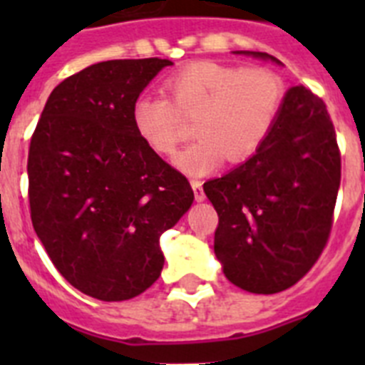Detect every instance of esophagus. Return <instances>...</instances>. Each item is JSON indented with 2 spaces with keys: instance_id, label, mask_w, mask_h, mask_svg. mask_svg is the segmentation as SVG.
<instances>
[{
  "instance_id": "obj_1",
  "label": "esophagus",
  "mask_w": 365,
  "mask_h": 365,
  "mask_svg": "<svg viewBox=\"0 0 365 365\" xmlns=\"http://www.w3.org/2000/svg\"><path fill=\"white\" fill-rule=\"evenodd\" d=\"M190 185L193 188V195H195V201L201 202L205 201V190H202V182L199 179H192L190 180Z\"/></svg>"
}]
</instances>
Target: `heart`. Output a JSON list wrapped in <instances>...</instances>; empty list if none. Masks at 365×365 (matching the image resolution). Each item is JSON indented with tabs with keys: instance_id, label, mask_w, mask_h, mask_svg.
<instances>
[{
	"instance_id": "1",
	"label": "heart",
	"mask_w": 365,
	"mask_h": 365,
	"mask_svg": "<svg viewBox=\"0 0 365 365\" xmlns=\"http://www.w3.org/2000/svg\"><path fill=\"white\" fill-rule=\"evenodd\" d=\"M163 95L135 100L131 122L155 151L172 159L197 120V143L177 159L190 175H205L227 159L241 164L269 140L282 115L285 82L267 67L197 62L168 76Z\"/></svg>"
}]
</instances>
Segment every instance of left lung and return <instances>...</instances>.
<instances>
[{
	"instance_id": "obj_1",
	"label": "left lung",
	"mask_w": 365,
	"mask_h": 365,
	"mask_svg": "<svg viewBox=\"0 0 365 365\" xmlns=\"http://www.w3.org/2000/svg\"><path fill=\"white\" fill-rule=\"evenodd\" d=\"M247 54L278 62L267 53ZM340 177L324 100L305 86L292 87L263 148L202 186L219 215L214 250L225 276L256 294L298 283L329 241Z\"/></svg>"
}]
</instances>
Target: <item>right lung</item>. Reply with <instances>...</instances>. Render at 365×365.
<instances>
[{"instance_id": "right-lung-1", "label": "right lung", "mask_w": 365, "mask_h": 365, "mask_svg": "<svg viewBox=\"0 0 365 365\" xmlns=\"http://www.w3.org/2000/svg\"><path fill=\"white\" fill-rule=\"evenodd\" d=\"M163 58L108 60L54 87L29 146L32 227L80 292L122 302L160 276V235L193 202L179 170L131 122L135 100Z\"/></svg>"}]
</instances>
